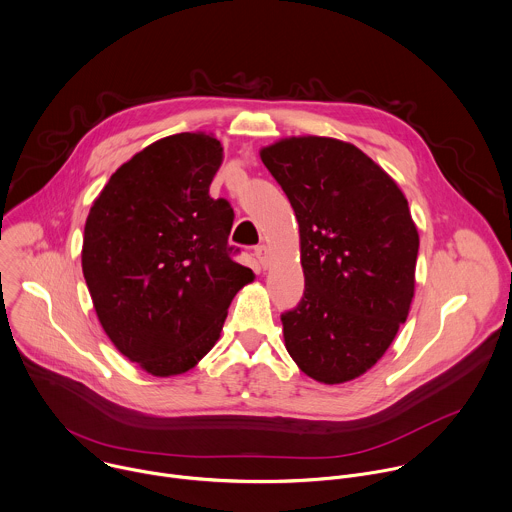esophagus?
Returning a JSON list of instances; mask_svg holds the SVG:
<instances>
[{
  "mask_svg": "<svg viewBox=\"0 0 512 512\" xmlns=\"http://www.w3.org/2000/svg\"><path fill=\"white\" fill-rule=\"evenodd\" d=\"M255 257H257V261L265 267L267 261H269V249H267L265 245H257V247H255Z\"/></svg>",
  "mask_w": 512,
  "mask_h": 512,
  "instance_id": "esophagus-1",
  "label": "esophagus"
}]
</instances>
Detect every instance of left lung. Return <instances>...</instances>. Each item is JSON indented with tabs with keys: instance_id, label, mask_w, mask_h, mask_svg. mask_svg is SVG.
Here are the masks:
<instances>
[{
	"instance_id": "obj_1",
	"label": "left lung",
	"mask_w": 512,
	"mask_h": 512,
	"mask_svg": "<svg viewBox=\"0 0 512 512\" xmlns=\"http://www.w3.org/2000/svg\"><path fill=\"white\" fill-rule=\"evenodd\" d=\"M301 235L305 291L281 315L299 369L327 385L369 371L407 321L419 233L397 183L361 149L291 137L261 151Z\"/></svg>"
}]
</instances>
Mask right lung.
<instances>
[{"instance_id": "right-lung-1", "label": "right lung", "mask_w": 512, "mask_h": 512, "mask_svg": "<svg viewBox=\"0 0 512 512\" xmlns=\"http://www.w3.org/2000/svg\"><path fill=\"white\" fill-rule=\"evenodd\" d=\"M221 157L205 133L159 139L111 175L85 221L81 267L99 323L157 377L185 373L211 351L253 279L227 243L229 201L209 195Z\"/></svg>"}]
</instances>
